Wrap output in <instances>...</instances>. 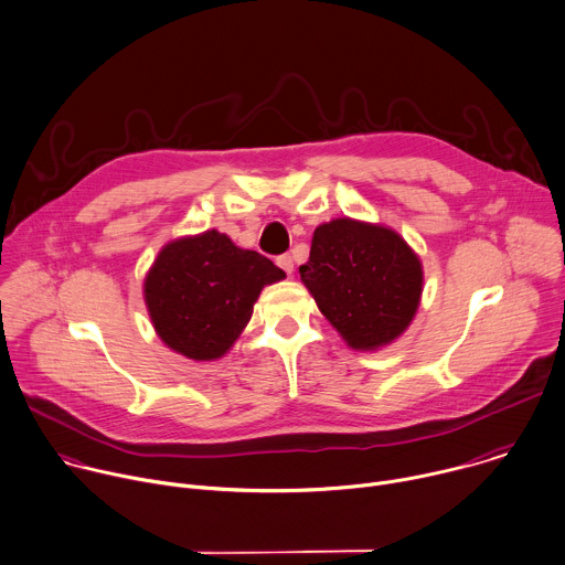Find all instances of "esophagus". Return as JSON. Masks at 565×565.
<instances>
[{
    "label": "esophagus",
    "instance_id": "esophagus-1",
    "mask_svg": "<svg viewBox=\"0 0 565 565\" xmlns=\"http://www.w3.org/2000/svg\"><path fill=\"white\" fill-rule=\"evenodd\" d=\"M278 267H280L287 276H291V274H294V258H291L289 254L278 256Z\"/></svg>",
    "mask_w": 565,
    "mask_h": 565
}]
</instances>
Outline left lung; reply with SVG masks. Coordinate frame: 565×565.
Wrapping results in <instances>:
<instances>
[{
    "label": "left lung",
    "instance_id": "8db88e82",
    "mask_svg": "<svg viewBox=\"0 0 565 565\" xmlns=\"http://www.w3.org/2000/svg\"><path fill=\"white\" fill-rule=\"evenodd\" d=\"M300 280L352 350L372 352L409 327L423 291L412 247L383 224L338 217L311 238Z\"/></svg>",
    "mask_w": 565,
    "mask_h": 565
}]
</instances>
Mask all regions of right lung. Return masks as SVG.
Segmentation results:
<instances>
[{"label": "right lung", "mask_w": 565, "mask_h": 565, "mask_svg": "<svg viewBox=\"0 0 565 565\" xmlns=\"http://www.w3.org/2000/svg\"><path fill=\"white\" fill-rule=\"evenodd\" d=\"M285 271L215 230L162 247L145 300L162 343L191 361H215L247 327L265 285Z\"/></svg>", "instance_id": "add662e5"}]
</instances>
